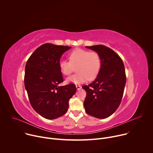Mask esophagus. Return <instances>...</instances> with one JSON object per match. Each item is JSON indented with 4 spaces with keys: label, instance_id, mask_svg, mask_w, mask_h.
<instances>
[{
    "label": "esophagus",
    "instance_id": "esophagus-1",
    "mask_svg": "<svg viewBox=\"0 0 153 153\" xmlns=\"http://www.w3.org/2000/svg\"><path fill=\"white\" fill-rule=\"evenodd\" d=\"M76 88H77V90H80L81 88H82V86H80V85H76Z\"/></svg>",
    "mask_w": 153,
    "mask_h": 153
}]
</instances>
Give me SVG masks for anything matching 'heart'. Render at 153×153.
<instances>
[{
  "label": "heart",
  "mask_w": 153,
  "mask_h": 153,
  "mask_svg": "<svg viewBox=\"0 0 153 153\" xmlns=\"http://www.w3.org/2000/svg\"><path fill=\"white\" fill-rule=\"evenodd\" d=\"M70 61L60 60L59 66L61 73L68 76L76 67V74L68 77L66 82L74 84L93 80L98 76L101 68V59L99 54L94 51L76 48L69 55Z\"/></svg>",
  "instance_id": "1"
}]
</instances>
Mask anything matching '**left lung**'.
Segmentation results:
<instances>
[{"label": "left lung", "instance_id": "1", "mask_svg": "<svg viewBox=\"0 0 153 153\" xmlns=\"http://www.w3.org/2000/svg\"><path fill=\"white\" fill-rule=\"evenodd\" d=\"M86 48L99 54L101 68L91 83L82 86L86 92L84 108L88 114L105 119L116 111L121 102L126 83L124 64L120 56L110 48L102 45Z\"/></svg>", "mask_w": 153, "mask_h": 153}]
</instances>
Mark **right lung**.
<instances>
[{"label": "right lung", "instance_id": "add662e5", "mask_svg": "<svg viewBox=\"0 0 153 153\" xmlns=\"http://www.w3.org/2000/svg\"><path fill=\"white\" fill-rule=\"evenodd\" d=\"M70 47L45 43L38 47L25 66L24 83L34 110L47 119H55L68 111L69 100L76 92L74 84L63 81L59 63Z\"/></svg>", "mask_w": 153, "mask_h": 153}]
</instances>
